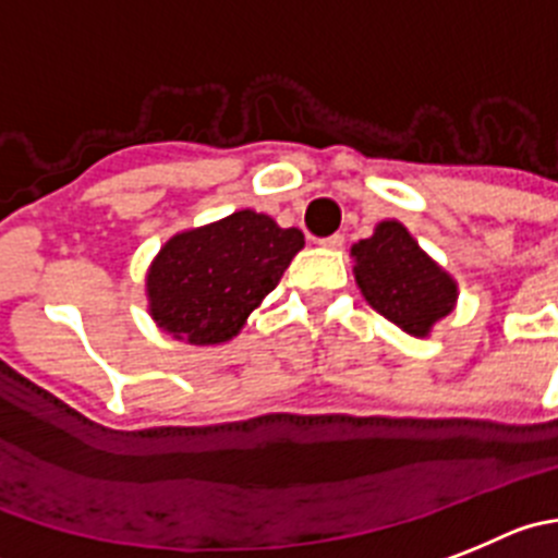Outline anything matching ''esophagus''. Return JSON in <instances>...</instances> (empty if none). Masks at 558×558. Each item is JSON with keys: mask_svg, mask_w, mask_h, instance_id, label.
Wrapping results in <instances>:
<instances>
[{"mask_svg": "<svg viewBox=\"0 0 558 558\" xmlns=\"http://www.w3.org/2000/svg\"><path fill=\"white\" fill-rule=\"evenodd\" d=\"M319 244H322V247L338 250V247H343V236H341V233H332V236H325V239H319Z\"/></svg>", "mask_w": 558, "mask_h": 558, "instance_id": "obj_1", "label": "esophagus"}]
</instances>
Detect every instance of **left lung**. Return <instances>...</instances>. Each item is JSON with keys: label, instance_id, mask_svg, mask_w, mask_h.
I'll list each match as a JSON object with an SVG mask.
<instances>
[{"label": "left lung", "instance_id": "obj_1", "mask_svg": "<svg viewBox=\"0 0 558 558\" xmlns=\"http://www.w3.org/2000/svg\"><path fill=\"white\" fill-rule=\"evenodd\" d=\"M352 255L357 286L368 305L410 336H426L437 319L454 308V280L399 222H379L374 236L352 247Z\"/></svg>", "mask_w": 558, "mask_h": 558}]
</instances>
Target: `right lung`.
<instances>
[{"label":"right lung","mask_w":558,"mask_h":558,"mask_svg":"<svg viewBox=\"0 0 558 558\" xmlns=\"http://www.w3.org/2000/svg\"><path fill=\"white\" fill-rule=\"evenodd\" d=\"M303 244V231L280 228L250 208L179 233L148 272L150 314L179 341L203 347L228 341L278 286Z\"/></svg>","instance_id":"add662e5"}]
</instances>
